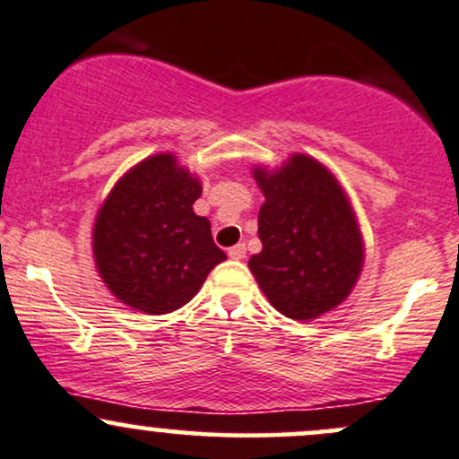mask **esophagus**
<instances>
[{"instance_id": "1", "label": "esophagus", "mask_w": 459, "mask_h": 459, "mask_svg": "<svg viewBox=\"0 0 459 459\" xmlns=\"http://www.w3.org/2000/svg\"><path fill=\"white\" fill-rule=\"evenodd\" d=\"M229 256H230V259H235V261L244 259V256H246V244H235V246H230V248H229Z\"/></svg>"}]
</instances>
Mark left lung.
I'll return each instance as SVG.
<instances>
[{
	"mask_svg": "<svg viewBox=\"0 0 459 459\" xmlns=\"http://www.w3.org/2000/svg\"><path fill=\"white\" fill-rule=\"evenodd\" d=\"M264 191L259 239L248 268L270 305L291 320H316L344 303L364 268L366 248L349 195L314 156L281 168L256 165Z\"/></svg>",
	"mask_w": 459,
	"mask_h": 459,
	"instance_id": "8db88e82",
	"label": "left lung"
}]
</instances>
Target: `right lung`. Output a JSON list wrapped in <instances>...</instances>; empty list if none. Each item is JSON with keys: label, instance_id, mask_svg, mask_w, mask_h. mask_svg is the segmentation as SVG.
<instances>
[{"label": "right lung", "instance_id": "1", "mask_svg": "<svg viewBox=\"0 0 459 459\" xmlns=\"http://www.w3.org/2000/svg\"><path fill=\"white\" fill-rule=\"evenodd\" d=\"M203 183L159 152L115 183L93 224V259L110 294L150 316L187 305L215 265L226 259L211 221L195 215Z\"/></svg>", "mask_w": 459, "mask_h": 459}]
</instances>
